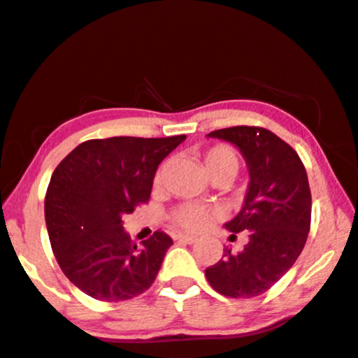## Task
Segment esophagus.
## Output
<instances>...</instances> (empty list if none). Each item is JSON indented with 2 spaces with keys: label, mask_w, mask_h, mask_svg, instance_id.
Wrapping results in <instances>:
<instances>
[{
  "label": "esophagus",
  "mask_w": 358,
  "mask_h": 358,
  "mask_svg": "<svg viewBox=\"0 0 358 358\" xmlns=\"http://www.w3.org/2000/svg\"><path fill=\"white\" fill-rule=\"evenodd\" d=\"M175 241L183 242V244H193V242L196 241V237L188 236V234H176V236H175Z\"/></svg>",
  "instance_id": "esophagus-1"
}]
</instances>
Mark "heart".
<instances>
[{
	"label": "heart",
	"mask_w": 358,
	"mask_h": 358,
	"mask_svg": "<svg viewBox=\"0 0 358 358\" xmlns=\"http://www.w3.org/2000/svg\"><path fill=\"white\" fill-rule=\"evenodd\" d=\"M202 162L207 173L212 178L217 176H225V178L231 180L234 175L239 170V155L229 145H215L208 150H205L202 153ZM163 176V166L159 168L158 173H156L155 182H162ZM217 215L215 208L208 207V205H200V203H182L178 207H175L170 213V219L175 225L185 229V231H202L203 227H207V224L213 217Z\"/></svg>",
	"instance_id": "heart-1"
}]
</instances>
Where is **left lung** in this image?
I'll use <instances>...</instances> for the list:
<instances>
[{"label":"left lung","instance_id":"left-lung-1","mask_svg":"<svg viewBox=\"0 0 358 358\" xmlns=\"http://www.w3.org/2000/svg\"><path fill=\"white\" fill-rule=\"evenodd\" d=\"M208 136L236 145L248 163L244 207L225 229L232 236L249 232V242L239 254L225 249L205 276L224 296H259L285 276L306 244L311 192L305 165L293 148L264 127L234 126Z\"/></svg>","mask_w":358,"mask_h":358}]
</instances>
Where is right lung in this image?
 <instances>
[{"instance_id":"1","label":"right lung","mask_w":358,"mask_h":358,"mask_svg":"<svg viewBox=\"0 0 358 358\" xmlns=\"http://www.w3.org/2000/svg\"><path fill=\"white\" fill-rule=\"evenodd\" d=\"M114 136L80 143L59 163L45 195V220L60 269L89 296L124 301L155 282L171 237L131 241L122 217L150 200L158 165L185 141Z\"/></svg>"}]
</instances>
